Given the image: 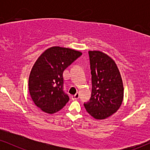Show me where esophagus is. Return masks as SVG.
Instances as JSON below:
<instances>
[{"instance_id": "obj_1", "label": "esophagus", "mask_w": 150, "mask_h": 150, "mask_svg": "<svg viewBox=\"0 0 150 150\" xmlns=\"http://www.w3.org/2000/svg\"><path fill=\"white\" fill-rule=\"evenodd\" d=\"M79 97H80V95H79L78 93H76L75 95L72 96V99H73V100H77V99H79Z\"/></svg>"}]
</instances>
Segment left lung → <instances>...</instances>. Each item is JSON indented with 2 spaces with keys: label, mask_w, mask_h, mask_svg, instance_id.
Segmentation results:
<instances>
[{
  "label": "left lung",
  "mask_w": 150,
  "mask_h": 150,
  "mask_svg": "<svg viewBox=\"0 0 150 150\" xmlns=\"http://www.w3.org/2000/svg\"><path fill=\"white\" fill-rule=\"evenodd\" d=\"M88 53L92 88L90 99L84 106L92 117L103 120L116 113L123 102V81L112 58L99 51Z\"/></svg>",
  "instance_id": "8db88e82"
}]
</instances>
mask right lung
<instances>
[{"instance_id":"add662e5","label":"right lung","mask_w":150,"mask_h":150,"mask_svg":"<svg viewBox=\"0 0 150 150\" xmlns=\"http://www.w3.org/2000/svg\"><path fill=\"white\" fill-rule=\"evenodd\" d=\"M81 55L75 50L53 46L38 58L29 77V90L34 104L44 112H57L68 102L63 73Z\"/></svg>"}]
</instances>
